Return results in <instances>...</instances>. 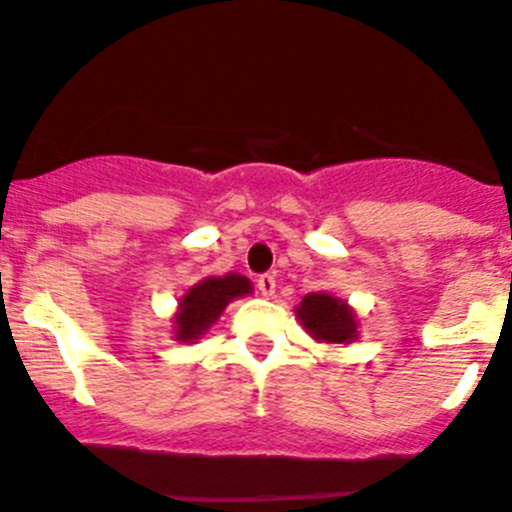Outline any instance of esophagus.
I'll list each match as a JSON object with an SVG mask.
<instances>
[{
	"label": "esophagus",
	"instance_id": "esophagus-1",
	"mask_svg": "<svg viewBox=\"0 0 512 512\" xmlns=\"http://www.w3.org/2000/svg\"><path fill=\"white\" fill-rule=\"evenodd\" d=\"M274 287H277V279H274V274H260V277H257V289H260L262 297H272Z\"/></svg>",
	"mask_w": 512,
	"mask_h": 512
}]
</instances>
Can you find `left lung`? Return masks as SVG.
<instances>
[{
	"label": "left lung",
	"mask_w": 512,
	"mask_h": 512,
	"mask_svg": "<svg viewBox=\"0 0 512 512\" xmlns=\"http://www.w3.org/2000/svg\"><path fill=\"white\" fill-rule=\"evenodd\" d=\"M301 326L324 343H351L355 338V316L346 301L328 294H306L297 309Z\"/></svg>",
	"instance_id": "1"
}]
</instances>
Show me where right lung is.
Segmentation results:
<instances>
[{
    "label": "right lung",
    "instance_id": "obj_1",
    "mask_svg": "<svg viewBox=\"0 0 512 512\" xmlns=\"http://www.w3.org/2000/svg\"><path fill=\"white\" fill-rule=\"evenodd\" d=\"M252 284L240 274H228V277H208L201 284L188 289V294L181 299V309L176 314V338L179 341H196L203 333L218 321L228 301L242 294H250Z\"/></svg>",
    "mask_w": 512,
    "mask_h": 512
}]
</instances>
